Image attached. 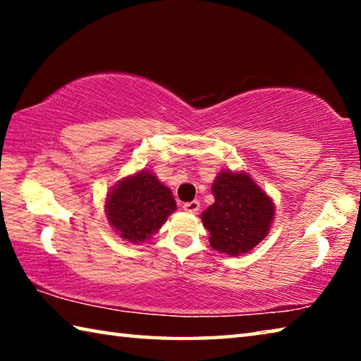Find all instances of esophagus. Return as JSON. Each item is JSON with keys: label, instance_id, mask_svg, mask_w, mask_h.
<instances>
[{"label": "esophagus", "instance_id": "34e87169", "mask_svg": "<svg viewBox=\"0 0 361 361\" xmlns=\"http://www.w3.org/2000/svg\"><path fill=\"white\" fill-rule=\"evenodd\" d=\"M199 209H200L199 200H191V202L183 204V210L188 212V213H197Z\"/></svg>", "mask_w": 361, "mask_h": 361}]
</instances>
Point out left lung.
<instances>
[{"label": "left lung", "instance_id": "obj_1", "mask_svg": "<svg viewBox=\"0 0 361 361\" xmlns=\"http://www.w3.org/2000/svg\"><path fill=\"white\" fill-rule=\"evenodd\" d=\"M215 204L202 213L210 245L229 256L248 253L264 239L274 219L269 195L245 172L218 173L212 186Z\"/></svg>", "mask_w": 361, "mask_h": 361}]
</instances>
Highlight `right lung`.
I'll list each match as a JSON object with an SVG mask.
<instances>
[{"instance_id":"1","label":"right lung","mask_w":361,"mask_h":361,"mask_svg":"<svg viewBox=\"0 0 361 361\" xmlns=\"http://www.w3.org/2000/svg\"><path fill=\"white\" fill-rule=\"evenodd\" d=\"M175 210L172 191L146 170L118 181L105 205L109 224L130 243L148 240Z\"/></svg>"}]
</instances>
